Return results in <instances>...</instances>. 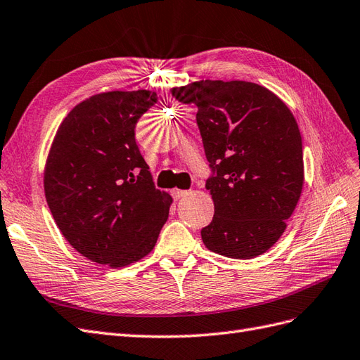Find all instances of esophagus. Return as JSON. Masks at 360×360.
<instances>
[{
    "label": "esophagus",
    "mask_w": 360,
    "mask_h": 360,
    "mask_svg": "<svg viewBox=\"0 0 360 360\" xmlns=\"http://www.w3.org/2000/svg\"><path fill=\"white\" fill-rule=\"evenodd\" d=\"M190 191H187V190H179V188H173L172 190V196L174 198V199H181V198H186L187 195H188Z\"/></svg>",
    "instance_id": "esophagus-1"
}]
</instances>
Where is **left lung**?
<instances>
[{"mask_svg": "<svg viewBox=\"0 0 360 360\" xmlns=\"http://www.w3.org/2000/svg\"><path fill=\"white\" fill-rule=\"evenodd\" d=\"M198 106L210 167L205 188L214 202L202 228L210 251L248 260L283 236L302 191V141L290 109L272 91L245 80H199L173 88Z\"/></svg>", "mask_w": 360, "mask_h": 360, "instance_id": "left-lung-1", "label": "left lung"}]
</instances>
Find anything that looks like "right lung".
<instances>
[{
    "instance_id": "add662e5",
    "label": "right lung",
    "mask_w": 360,
    "mask_h": 360,
    "mask_svg": "<svg viewBox=\"0 0 360 360\" xmlns=\"http://www.w3.org/2000/svg\"><path fill=\"white\" fill-rule=\"evenodd\" d=\"M156 92L108 91L72 108L45 161L44 190L54 222L88 260L124 268L158 240L172 196L155 188L135 143V124Z\"/></svg>"
}]
</instances>
